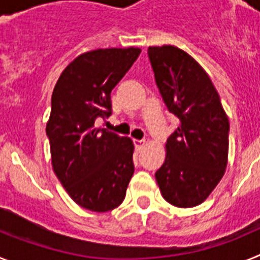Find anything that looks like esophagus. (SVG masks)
Wrapping results in <instances>:
<instances>
[{"label": "esophagus", "instance_id": "obj_1", "mask_svg": "<svg viewBox=\"0 0 260 260\" xmlns=\"http://www.w3.org/2000/svg\"><path fill=\"white\" fill-rule=\"evenodd\" d=\"M146 144V141H138V139H134V146L138 151H141L143 148V146Z\"/></svg>", "mask_w": 260, "mask_h": 260}]
</instances>
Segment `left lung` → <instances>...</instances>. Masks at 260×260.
Listing matches in <instances>:
<instances>
[{
    "label": "left lung",
    "instance_id": "obj_1",
    "mask_svg": "<svg viewBox=\"0 0 260 260\" xmlns=\"http://www.w3.org/2000/svg\"><path fill=\"white\" fill-rule=\"evenodd\" d=\"M156 84L178 127L155 173L162 198L190 208L210 197L228 165L229 119L204 69L174 45L148 48Z\"/></svg>",
    "mask_w": 260,
    "mask_h": 260
}]
</instances>
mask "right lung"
I'll use <instances>...</instances> for the list:
<instances>
[{
    "label": "right lung",
    "instance_id": "right-lung-1",
    "mask_svg": "<svg viewBox=\"0 0 260 260\" xmlns=\"http://www.w3.org/2000/svg\"><path fill=\"white\" fill-rule=\"evenodd\" d=\"M141 52L132 47L82 53L53 89L47 122L53 172L70 198L93 212L118 207L134 174L132 139L95 123L110 116V92Z\"/></svg>",
    "mask_w": 260,
    "mask_h": 260
}]
</instances>
